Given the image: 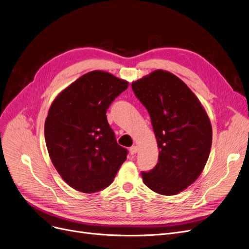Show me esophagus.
Returning <instances> with one entry per match:
<instances>
[{
    "label": "esophagus",
    "mask_w": 249,
    "mask_h": 249,
    "mask_svg": "<svg viewBox=\"0 0 249 249\" xmlns=\"http://www.w3.org/2000/svg\"><path fill=\"white\" fill-rule=\"evenodd\" d=\"M137 152H138V147H137V146H132V147L130 148V153H131L132 155L136 154Z\"/></svg>",
    "instance_id": "1"
}]
</instances>
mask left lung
Segmentation results:
<instances>
[{
    "instance_id": "1",
    "label": "left lung",
    "mask_w": 249,
    "mask_h": 249,
    "mask_svg": "<svg viewBox=\"0 0 249 249\" xmlns=\"http://www.w3.org/2000/svg\"><path fill=\"white\" fill-rule=\"evenodd\" d=\"M150 115L158 162L142 173L144 184L161 195H176L192 185L207 162L213 142L211 119L199 99L174 73L156 69L132 83Z\"/></svg>"
}]
</instances>
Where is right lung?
<instances>
[{
  "instance_id": "add662e5",
  "label": "right lung",
  "mask_w": 249,
  "mask_h": 249,
  "mask_svg": "<svg viewBox=\"0 0 249 249\" xmlns=\"http://www.w3.org/2000/svg\"><path fill=\"white\" fill-rule=\"evenodd\" d=\"M128 82L93 71L54 99L45 122V140L58 174L73 189L94 193L108 187L126 159L107 122L106 110Z\"/></svg>"
}]
</instances>
